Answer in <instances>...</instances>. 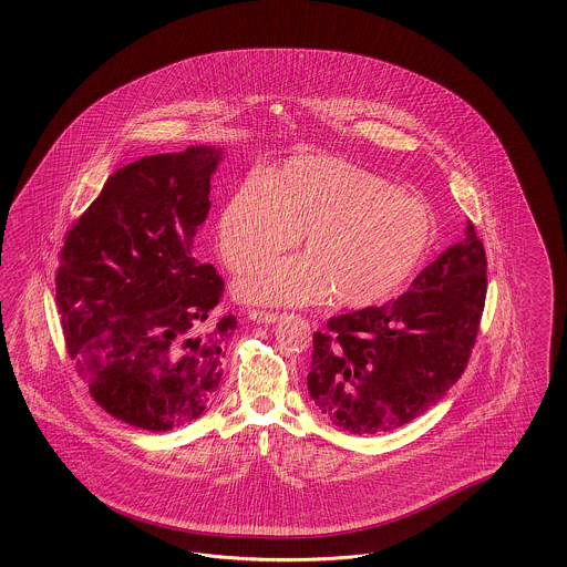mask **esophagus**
Instances as JSON below:
<instances>
[{
    "mask_svg": "<svg viewBox=\"0 0 567 567\" xmlns=\"http://www.w3.org/2000/svg\"><path fill=\"white\" fill-rule=\"evenodd\" d=\"M247 318H249L254 324H275L276 320H278V313L259 311V309H249V311H247Z\"/></svg>",
    "mask_w": 567,
    "mask_h": 567,
    "instance_id": "esophagus-1",
    "label": "esophagus"
}]
</instances>
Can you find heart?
Masks as SVG:
<instances>
[{"mask_svg": "<svg viewBox=\"0 0 567 567\" xmlns=\"http://www.w3.org/2000/svg\"><path fill=\"white\" fill-rule=\"evenodd\" d=\"M303 256L264 261L240 301L361 309L401 291L429 258L436 218L391 181L332 155H295L230 193L216 224L224 264L245 272L299 239Z\"/></svg>", "mask_w": 567, "mask_h": 567, "instance_id": "obj_1", "label": "heart"}]
</instances>
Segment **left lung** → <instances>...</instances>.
<instances>
[{
	"instance_id": "obj_1",
	"label": "left lung",
	"mask_w": 567,
	"mask_h": 567,
	"mask_svg": "<svg viewBox=\"0 0 567 567\" xmlns=\"http://www.w3.org/2000/svg\"><path fill=\"white\" fill-rule=\"evenodd\" d=\"M486 254L474 224L380 308L313 332L309 396L351 434L399 429L439 403L464 374L481 328Z\"/></svg>"
}]
</instances>
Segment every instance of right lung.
<instances>
[{
	"mask_svg": "<svg viewBox=\"0 0 567 567\" xmlns=\"http://www.w3.org/2000/svg\"><path fill=\"white\" fill-rule=\"evenodd\" d=\"M220 147L195 145L114 172L72 226L55 276L69 355L95 403L166 432L206 412L233 313L207 322L224 280L195 258Z\"/></svg>",
	"mask_w": 567,
	"mask_h": 567,
	"instance_id": "right-lung-1",
	"label": "right lung"
}]
</instances>
